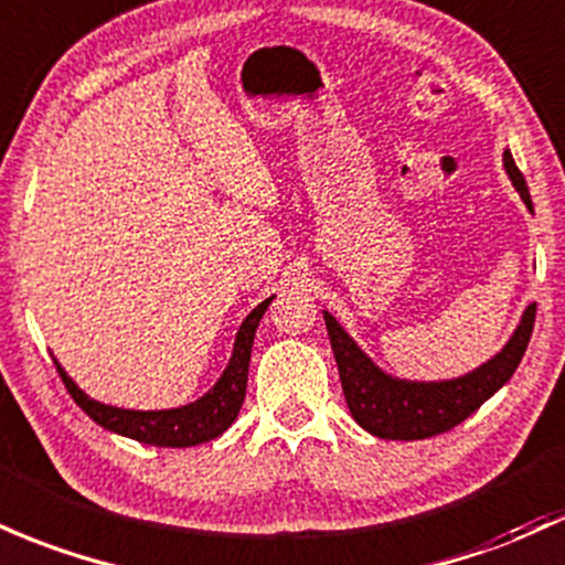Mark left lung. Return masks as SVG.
I'll return each mask as SVG.
<instances>
[{
  "mask_svg": "<svg viewBox=\"0 0 565 565\" xmlns=\"http://www.w3.org/2000/svg\"><path fill=\"white\" fill-rule=\"evenodd\" d=\"M504 169L512 184L518 188L525 206L534 212L531 192L525 179L514 166L512 154L504 152ZM536 321V302L525 308L518 330L512 332L510 343L493 359L472 370V373L454 377V381H402L383 373L367 356L351 334L334 321L332 313L324 311V324L330 332L334 362L340 370L349 411L364 431L381 439H426L434 434L450 431L454 426L467 420L477 407L499 392L518 370L520 359L529 349L531 332Z\"/></svg>",
  "mask_w": 565,
  "mask_h": 565,
  "instance_id": "obj_1",
  "label": "left lung"
}]
</instances>
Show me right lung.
Here are the masks:
<instances>
[{"label":"right lung","instance_id":"obj_1","mask_svg":"<svg viewBox=\"0 0 565 565\" xmlns=\"http://www.w3.org/2000/svg\"><path fill=\"white\" fill-rule=\"evenodd\" d=\"M273 297L259 302L254 311L246 316L241 324L238 334H235L233 356L227 362L225 373L214 383L209 394H203L198 402H190L184 407H173V411H122V407L104 405V402L90 399L77 383L64 373L58 362L61 381H64L66 392L72 399L83 407L85 413L96 420L104 429L131 437L136 443L158 445V448H192V445L209 443V439L220 437L227 426L238 418L241 405L246 396V381H249V359H252V343L254 332H257L259 319L268 311Z\"/></svg>","mask_w":565,"mask_h":565}]
</instances>
